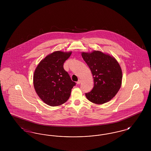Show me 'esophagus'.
Here are the masks:
<instances>
[{
    "label": "esophagus",
    "instance_id": "34e87169",
    "mask_svg": "<svg viewBox=\"0 0 151 151\" xmlns=\"http://www.w3.org/2000/svg\"><path fill=\"white\" fill-rule=\"evenodd\" d=\"M81 83V80H79L78 81H77V84H80Z\"/></svg>",
    "mask_w": 151,
    "mask_h": 151
}]
</instances>
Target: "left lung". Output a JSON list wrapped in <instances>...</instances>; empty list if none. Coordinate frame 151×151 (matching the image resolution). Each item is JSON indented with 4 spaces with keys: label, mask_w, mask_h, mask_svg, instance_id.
<instances>
[{
    "label": "left lung",
    "mask_w": 151,
    "mask_h": 151,
    "mask_svg": "<svg viewBox=\"0 0 151 151\" xmlns=\"http://www.w3.org/2000/svg\"><path fill=\"white\" fill-rule=\"evenodd\" d=\"M93 77V89L86 93L87 99L96 104L111 100L122 84V72L120 65L113 57L100 51L81 53Z\"/></svg>",
    "instance_id": "1"
}]
</instances>
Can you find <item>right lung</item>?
Segmentation results:
<instances>
[{
  "label": "right lung",
  "instance_id": "obj_1",
  "mask_svg": "<svg viewBox=\"0 0 151 151\" xmlns=\"http://www.w3.org/2000/svg\"><path fill=\"white\" fill-rule=\"evenodd\" d=\"M72 52L55 51L42 59L36 67L33 84L39 97L51 106H59L68 100L76 85L63 68Z\"/></svg>",
  "mask_w": 151,
  "mask_h": 151
}]
</instances>
